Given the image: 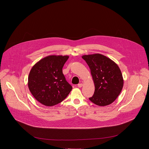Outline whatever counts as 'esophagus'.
I'll return each mask as SVG.
<instances>
[{
	"label": "esophagus",
	"instance_id": "34e87169",
	"mask_svg": "<svg viewBox=\"0 0 149 149\" xmlns=\"http://www.w3.org/2000/svg\"><path fill=\"white\" fill-rule=\"evenodd\" d=\"M82 86H83V84H79L78 85V86L79 88H81Z\"/></svg>",
	"mask_w": 149,
	"mask_h": 149
}]
</instances>
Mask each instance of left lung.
Wrapping results in <instances>:
<instances>
[{"mask_svg":"<svg viewBox=\"0 0 149 149\" xmlns=\"http://www.w3.org/2000/svg\"><path fill=\"white\" fill-rule=\"evenodd\" d=\"M91 70L95 84V92L89 99L99 106L113 103L120 94L124 85L121 71L118 65L101 54L84 55Z\"/></svg>","mask_w":149,"mask_h":149,"instance_id":"8db88e82","label":"left lung"}]
</instances>
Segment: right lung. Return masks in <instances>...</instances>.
Instances as JSON below:
<instances>
[{
  "mask_svg": "<svg viewBox=\"0 0 149 149\" xmlns=\"http://www.w3.org/2000/svg\"><path fill=\"white\" fill-rule=\"evenodd\" d=\"M68 57V56H48L31 68L28 76V88L41 104L46 106L56 105L64 100L72 90L62 71Z\"/></svg>",
  "mask_w": 149,
  "mask_h": 149,
  "instance_id": "right-lung-1",
  "label": "right lung"
}]
</instances>
